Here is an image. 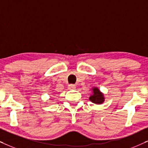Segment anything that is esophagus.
Masks as SVG:
<instances>
[{
	"label": "esophagus",
	"instance_id": "34e87169",
	"mask_svg": "<svg viewBox=\"0 0 148 148\" xmlns=\"http://www.w3.org/2000/svg\"><path fill=\"white\" fill-rule=\"evenodd\" d=\"M68 89H70V90H74V89H76V86L74 85H69Z\"/></svg>",
	"mask_w": 148,
	"mask_h": 148
}]
</instances>
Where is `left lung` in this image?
<instances>
[{
	"instance_id": "8db88e82",
	"label": "left lung",
	"mask_w": 148,
	"mask_h": 148,
	"mask_svg": "<svg viewBox=\"0 0 148 148\" xmlns=\"http://www.w3.org/2000/svg\"><path fill=\"white\" fill-rule=\"evenodd\" d=\"M91 89H92V94L89 97V100L93 103L97 104L103 103L105 100L103 93L101 92L98 87H93Z\"/></svg>"
}]
</instances>
